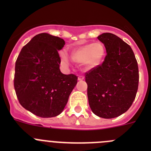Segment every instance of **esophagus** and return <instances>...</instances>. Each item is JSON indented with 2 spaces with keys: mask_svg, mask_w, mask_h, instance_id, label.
<instances>
[{
  "mask_svg": "<svg viewBox=\"0 0 151 151\" xmlns=\"http://www.w3.org/2000/svg\"><path fill=\"white\" fill-rule=\"evenodd\" d=\"M85 79V77L83 76H79L78 77V80H83Z\"/></svg>",
  "mask_w": 151,
  "mask_h": 151,
  "instance_id": "obj_1",
  "label": "esophagus"
}]
</instances>
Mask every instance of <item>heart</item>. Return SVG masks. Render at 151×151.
<instances>
[{
	"label": "heart",
	"mask_w": 151,
	"mask_h": 151,
	"mask_svg": "<svg viewBox=\"0 0 151 151\" xmlns=\"http://www.w3.org/2000/svg\"><path fill=\"white\" fill-rule=\"evenodd\" d=\"M106 50L101 42L86 44L80 46L71 52V58L74 61L81 63L84 69L91 70L99 66L104 60ZM61 63L64 66L69 64L68 55L65 51L60 53Z\"/></svg>",
	"instance_id": "b5f03b06"
}]
</instances>
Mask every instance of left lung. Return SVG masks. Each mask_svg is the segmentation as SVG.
Returning <instances> with one entry per match:
<instances>
[{"mask_svg":"<svg viewBox=\"0 0 151 151\" xmlns=\"http://www.w3.org/2000/svg\"><path fill=\"white\" fill-rule=\"evenodd\" d=\"M97 38L106 55L101 64L85 73L88 102L96 115L114 118L126 112L136 97L137 61L131 47L115 34L104 33Z\"/></svg>","mask_w":151,"mask_h":151,"instance_id":"1","label":"left lung"}]
</instances>
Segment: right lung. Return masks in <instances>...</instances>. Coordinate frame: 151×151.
Instances as JSON below:
<instances>
[{
  "mask_svg": "<svg viewBox=\"0 0 151 151\" xmlns=\"http://www.w3.org/2000/svg\"><path fill=\"white\" fill-rule=\"evenodd\" d=\"M63 39L39 33L22 47L15 63L14 87L19 104L41 118H52L62 112L77 83L74 74L60 70L58 50Z\"/></svg>",
  "mask_w": 151,
  "mask_h": 151,
  "instance_id": "right-lung-1",
  "label": "right lung"
}]
</instances>
